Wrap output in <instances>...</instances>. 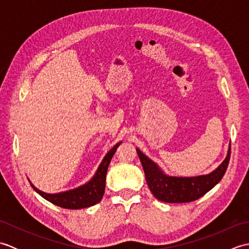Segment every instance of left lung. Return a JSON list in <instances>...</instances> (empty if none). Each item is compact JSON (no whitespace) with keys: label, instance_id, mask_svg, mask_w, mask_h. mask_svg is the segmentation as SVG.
<instances>
[{"label":"left lung","instance_id":"8db88e82","mask_svg":"<svg viewBox=\"0 0 249 249\" xmlns=\"http://www.w3.org/2000/svg\"><path fill=\"white\" fill-rule=\"evenodd\" d=\"M136 150L143 167L147 186L154 197L168 203H184L201 198L220 182L229 163L231 143L224 161L215 170L196 177L169 176L138 147Z\"/></svg>","mask_w":249,"mask_h":249}]
</instances>
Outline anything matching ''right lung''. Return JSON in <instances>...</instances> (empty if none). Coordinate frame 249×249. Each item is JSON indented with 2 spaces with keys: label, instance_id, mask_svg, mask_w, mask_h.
I'll return each instance as SVG.
<instances>
[{
  "label": "right lung",
  "instance_id": "obj_1",
  "mask_svg": "<svg viewBox=\"0 0 249 249\" xmlns=\"http://www.w3.org/2000/svg\"><path fill=\"white\" fill-rule=\"evenodd\" d=\"M121 143L122 141L118 142V143L105 155L104 160L99 163L97 170L94 173L92 178H89L87 183L80 185V186L73 189L65 190V192L49 194L35 187L34 184L32 183L29 178L31 186L33 187L35 192L37 194H39L44 199L48 200L49 202L60 206V208L63 209L80 210L95 205L103 199L106 187V176H107L109 163L111 160H112L116 149H118V146Z\"/></svg>",
  "mask_w": 249,
  "mask_h": 249
}]
</instances>
